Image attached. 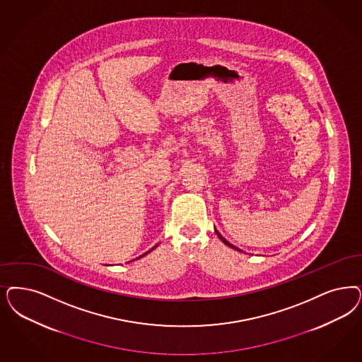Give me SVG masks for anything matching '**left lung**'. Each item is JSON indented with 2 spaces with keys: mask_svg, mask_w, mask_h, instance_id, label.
Instances as JSON below:
<instances>
[{
  "mask_svg": "<svg viewBox=\"0 0 362 362\" xmlns=\"http://www.w3.org/2000/svg\"><path fill=\"white\" fill-rule=\"evenodd\" d=\"M215 233H216V235H218V237L221 238V240H222V242H223V243H225V245H227V246H228V247H231V249H235V250H237V251H240V250L238 249V247H235V246H233V245H231V243H230V242H227V240H226L225 238L222 237V235H221V234H219V233H218V231H216V230H215Z\"/></svg>",
  "mask_w": 362,
  "mask_h": 362,
  "instance_id": "1",
  "label": "left lung"
}]
</instances>
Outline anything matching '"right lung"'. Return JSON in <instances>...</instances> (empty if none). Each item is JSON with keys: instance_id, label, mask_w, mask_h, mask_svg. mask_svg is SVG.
I'll list each match as a JSON object with an SVG mask.
<instances>
[{"instance_id": "1", "label": "right lung", "mask_w": 362, "mask_h": 362, "mask_svg": "<svg viewBox=\"0 0 362 362\" xmlns=\"http://www.w3.org/2000/svg\"><path fill=\"white\" fill-rule=\"evenodd\" d=\"M156 247H158V245H156V246H153V247H152V249L148 250V251H147V252H144V254H143V255H140V257H137L136 259H139V258H141V257H144V255H147V254H148V252H150V251H152V250H153V249H156Z\"/></svg>"}]
</instances>
